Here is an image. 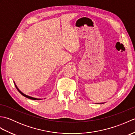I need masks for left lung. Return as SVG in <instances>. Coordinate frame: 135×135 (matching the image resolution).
<instances>
[{
  "instance_id": "8db88e82",
  "label": "left lung",
  "mask_w": 135,
  "mask_h": 135,
  "mask_svg": "<svg viewBox=\"0 0 135 135\" xmlns=\"http://www.w3.org/2000/svg\"><path fill=\"white\" fill-rule=\"evenodd\" d=\"M103 103H97V104H103Z\"/></svg>"
}]
</instances>
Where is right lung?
I'll use <instances>...</instances> for the list:
<instances>
[{
  "label": "right lung",
  "mask_w": 135,
  "mask_h": 135,
  "mask_svg": "<svg viewBox=\"0 0 135 135\" xmlns=\"http://www.w3.org/2000/svg\"><path fill=\"white\" fill-rule=\"evenodd\" d=\"M14 85H15V86H16V88H17V89L18 90V91H19V92L21 93L22 96H24V97H27V98H28V99H31V100H42V99H38V98H35V97H31V96H28V95H27V94H24V93H22V91L20 90L18 88V87H17V86L16 85V84H15V82L14 81Z\"/></svg>",
  "instance_id": "right-lung-1"
}]
</instances>
